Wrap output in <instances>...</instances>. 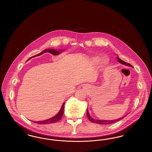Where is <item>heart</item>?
<instances>
[{
    "mask_svg": "<svg viewBox=\"0 0 152 152\" xmlns=\"http://www.w3.org/2000/svg\"><path fill=\"white\" fill-rule=\"evenodd\" d=\"M100 60V58H99V57H96V58H94V59H93V61L95 62V63H97Z\"/></svg>",
    "mask_w": 152,
    "mask_h": 152,
    "instance_id": "obj_1",
    "label": "heart"
}]
</instances>
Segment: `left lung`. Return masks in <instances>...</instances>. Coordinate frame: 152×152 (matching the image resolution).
Wrapping results in <instances>:
<instances>
[{"label":"left lung","mask_w":152,"mask_h":152,"mask_svg":"<svg viewBox=\"0 0 152 152\" xmlns=\"http://www.w3.org/2000/svg\"><path fill=\"white\" fill-rule=\"evenodd\" d=\"M117 60H118V62L120 63L121 64H124V65H127V66H131V67H133V66L131 65V64L128 63H126V62H125V61H123V60H122L121 58H120L118 57H117ZM87 117H88V119L90 121H91V122H92V123L99 124H101V125H102V124H104V125H108V124H110L116 123L117 121H118L121 120L123 118H124V117H121V118H120L117 119V120H95V119H94L93 118H92V117L90 116L89 114V112H88V109L87 110Z\"/></svg>","instance_id":"8db88e82"}]
</instances>
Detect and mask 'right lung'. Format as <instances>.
<instances>
[{
	"label": "right lung",
	"mask_w": 152,
	"mask_h": 152,
	"mask_svg": "<svg viewBox=\"0 0 152 152\" xmlns=\"http://www.w3.org/2000/svg\"><path fill=\"white\" fill-rule=\"evenodd\" d=\"M47 52H48L49 53H50L51 54L53 55H58V54H60L62 51L61 50H58L57 51L56 50H52V49H47V50H45L44 51H42L41 53L36 55L34 56H32L29 58H31L33 57H35V56H39V55H41L42 54H43L44 53ZM64 104L65 102L63 103L61 109L60 110V111L58 112V114L56 115V116L52 117L50 119H48V120H43V121H34V123H37V124H51V123H55V122H58V121L62 117V116L63 115V113H64Z\"/></svg>",
	"instance_id": "1"
}]
</instances>
